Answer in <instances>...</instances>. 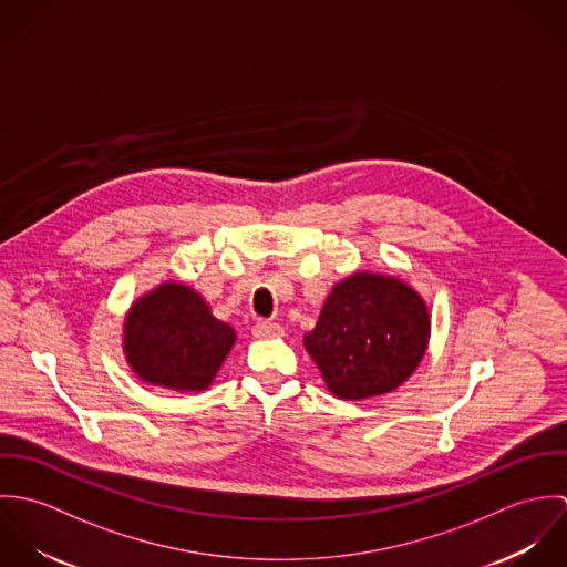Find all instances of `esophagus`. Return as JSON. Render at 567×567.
Wrapping results in <instances>:
<instances>
[{"label": "esophagus", "instance_id": "obj_1", "mask_svg": "<svg viewBox=\"0 0 567 567\" xmlns=\"http://www.w3.org/2000/svg\"><path fill=\"white\" fill-rule=\"evenodd\" d=\"M279 333H281V327L277 323H270V321H259L252 327L255 338H270V336H279Z\"/></svg>", "mask_w": 567, "mask_h": 567}]
</instances>
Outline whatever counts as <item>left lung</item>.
I'll use <instances>...</instances> for the list:
<instances>
[{"label": "left lung", "mask_w": 567, "mask_h": 567, "mask_svg": "<svg viewBox=\"0 0 567 567\" xmlns=\"http://www.w3.org/2000/svg\"><path fill=\"white\" fill-rule=\"evenodd\" d=\"M430 342L423 297L400 277L358 270L324 299L306 351L338 400L360 402L402 386Z\"/></svg>", "instance_id": "8db88e82"}]
</instances>
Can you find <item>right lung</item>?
<instances>
[{"label":"right lung","instance_id":"add662e5","mask_svg":"<svg viewBox=\"0 0 567 567\" xmlns=\"http://www.w3.org/2000/svg\"><path fill=\"white\" fill-rule=\"evenodd\" d=\"M236 344V329L212 315L209 303L183 281H165L128 308L122 349L133 373L181 393L214 384Z\"/></svg>","mask_w":567,"mask_h":567}]
</instances>
